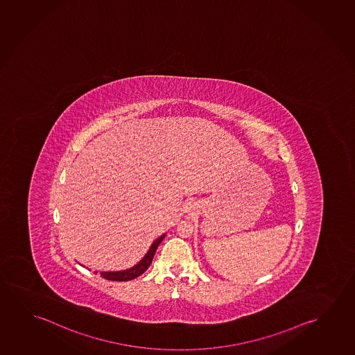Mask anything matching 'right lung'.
I'll return each instance as SVG.
<instances>
[{
    "label": "right lung",
    "instance_id": "right-lung-1",
    "mask_svg": "<svg viewBox=\"0 0 355 355\" xmlns=\"http://www.w3.org/2000/svg\"><path fill=\"white\" fill-rule=\"evenodd\" d=\"M164 236H166V234H162V236H159V238L151 244L149 252H146L145 257H143L137 265H134L133 268H128V270H123V271H114V272H111V271H108V272H100L101 277L110 279V281H119V282H122V281H130V279L139 277L140 275H143V273L149 268L151 262H153V259H154L156 249L159 247V243L164 241ZM95 273H98V271Z\"/></svg>",
    "mask_w": 355,
    "mask_h": 355
}]
</instances>
